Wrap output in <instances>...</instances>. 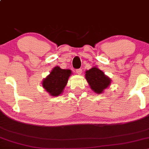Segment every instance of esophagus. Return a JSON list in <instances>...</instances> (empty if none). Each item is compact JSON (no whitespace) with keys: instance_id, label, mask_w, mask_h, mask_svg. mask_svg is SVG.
<instances>
[{"instance_id":"obj_1","label":"esophagus","mask_w":149,"mask_h":149,"mask_svg":"<svg viewBox=\"0 0 149 149\" xmlns=\"http://www.w3.org/2000/svg\"><path fill=\"white\" fill-rule=\"evenodd\" d=\"M76 73H78V74L81 75V73H82V69H81V68H79V69H76Z\"/></svg>"}]
</instances>
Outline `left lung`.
I'll use <instances>...</instances> for the list:
<instances>
[{
  "mask_svg": "<svg viewBox=\"0 0 149 149\" xmlns=\"http://www.w3.org/2000/svg\"><path fill=\"white\" fill-rule=\"evenodd\" d=\"M85 76L91 88L98 94L102 93L103 91L109 86L111 81L110 78L106 76L102 70L97 67H93L88 70H86Z\"/></svg>",
  "mask_w": 149,
  "mask_h": 149,
  "instance_id": "8db88e82",
  "label": "left lung"
}]
</instances>
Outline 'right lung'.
Wrapping results in <instances>:
<instances>
[{
  "instance_id": "add662e5",
  "label": "right lung",
  "mask_w": 149,
  "mask_h": 149,
  "mask_svg": "<svg viewBox=\"0 0 149 149\" xmlns=\"http://www.w3.org/2000/svg\"><path fill=\"white\" fill-rule=\"evenodd\" d=\"M70 75V70L62 69L59 66H56L46 79L43 80L42 85L50 95L58 96L63 91Z\"/></svg>"
}]
</instances>
